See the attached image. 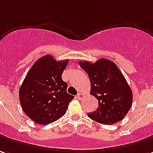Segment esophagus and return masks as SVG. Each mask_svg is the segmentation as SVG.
<instances>
[{
	"instance_id": "34e87169",
	"label": "esophagus",
	"mask_w": 153,
	"mask_h": 153,
	"mask_svg": "<svg viewBox=\"0 0 153 153\" xmlns=\"http://www.w3.org/2000/svg\"><path fill=\"white\" fill-rule=\"evenodd\" d=\"M84 94H83V93H79V94H77V98H78L79 99H81L83 97H84Z\"/></svg>"
}]
</instances>
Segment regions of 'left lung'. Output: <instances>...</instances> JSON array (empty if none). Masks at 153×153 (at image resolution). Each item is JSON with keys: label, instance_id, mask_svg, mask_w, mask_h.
I'll use <instances>...</instances> for the list:
<instances>
[{"label": "left lung", "instance_id": "left-lung-1", "mask_svg": "<svg viewBox=\"0 0 153 153\" xmlns=\"http://www.w3.org/2000/svg\"><path fill=\"white\" fill-rule=\"evenodd\" d=\"M80 67L88 74L90 94L98 99L99 108L88 117L102 124L121 121L132 104V92L124 76L114 62L100 59L95 63L80 61Z\"/></svg>", "mask_w": 153, "mask_h": 153}]
</instances>
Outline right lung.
Segmentation results:
<instances>
[{"mask_svg": "<svg viewBox=\"0 0 153 153\" xmlns=\"http://www.w3.org/2000/svg\"><path fill=\"white\" fill-rule=\"evenodd\" d=\"M68 63L47 54L33 65L25 78L20 102L25 114L36 123L45 125L59 119L74 98L67 93L68 84L62 79Z\"/></svg>", "mask_w": 153, "mask_h": 153, "instance_id": "1", "label": "right lung"}]
</instances>
